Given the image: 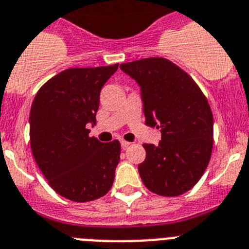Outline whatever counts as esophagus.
Instances as JSON below:
<instances>
[{
	"label": "esophagus",
	"mask_w": 249,
	"mask_h": 249,
	"mask_svg": "<svg viewBox=\"0 0 249 249\" xmlns=\"http://www.w3.org/2000/svg\"><path fill=\"white\" fill-rule=\"evenodd\" d=\"M129 145H131V143L127 141H124V140H122V141H121V146H122V148H127Z\"/></svg>",
	"instance_id": "obj_1"
}]
</instances>
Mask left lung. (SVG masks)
Here are the masks:
<instances>
[{
	"instance_id": "1",
	"label": "left lung",
	"mask_w": 249,
	"mask_h": 249,
	"mask_svg": "<svg viewBox=\"0 0 249 249\" xmlns=\"http://www.w3.org/2000/svg\"><path fill=\"white\" fill-rule=\"evenodd\" d=\"M120 68L141 88L146 124L161 131L159 145H143L142 181L157 195L184 194L200 180L213 150V114L205 95L188 73L165 58Z\"/></svg>"
}]
</instances>
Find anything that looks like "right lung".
Segmentation results:
<instances>
[{
	"mask_svg": "<svg viewBox=\"0 0 249 249\" xmlns=\"http://www.w3.org/2000/svg\"><path fill=\"white\" fill-rule=\"evenodd\" d=\"M118 64L71 68L39 89L30 110V143L42 175L59 195L76 203L103 196L113 185L121 145L89 137L99 94Z\"/></svg>",
	"mask_w": 249,
	"mask_h": 249,
	"instance_id": "1",
	"label": "right lung"
}]
</instances>
